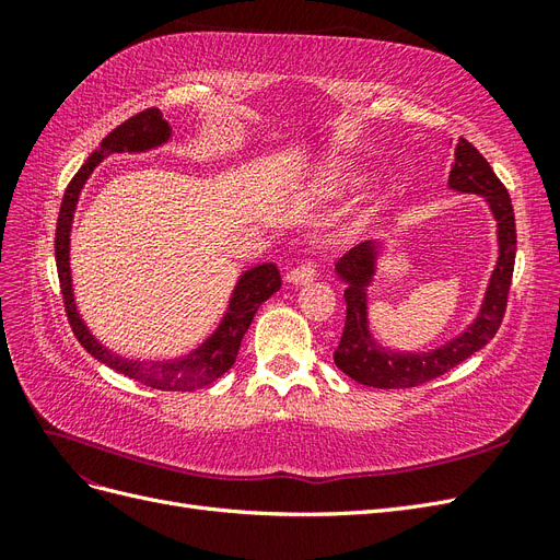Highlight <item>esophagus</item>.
Wrapping results in <instances>:
<instances>
[{"label": "esophagus", "mask_w": 560, "mask_h": 560, "mask_svg": "<svg viewBox=\"0 0 560 560\" xmlns=\"http://www.w3.org/2000/svg\"><path fill=\"white\" fill-rule=\"evenodd\" d=\"M315 280V266L313 264H301L287 273V282L292 284H308Z\"/></svg>", "instance_id": "obj_1"}]
</instances>
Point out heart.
<instances>
[{
	"instance_id": "obj_1",
	"label": "heart",
	"mask_w": 560,
	"mask_h": 560,
	"mask_svg": "<svg viewBox=\"0 0 560 560\" xmlns=\"http://www.w3.org/2000/svg\"><path fill=\"white\" fill-rule=\"evenodd\" d=\"M358 182V167L341 159H327L315 167L306 182H303V191L317 198H338L352 191Z\"/></svg>"
}]
</instances>
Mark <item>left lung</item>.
I'll use <instances>...</instances> for the list:
<instances>
[{
    "label": "left lung",
    "mask_w": 560,
    "mask_h": 560,
    "mask_svg": "<svg viewBox=\"0 0 560 560\" xmlns=\"http://www.w3.org/2000/svg\"><path fill=\"white\" fill-rule=\"evenodd\" d=\"M448 189L457 194L481 196L498 224V261L493 273H490L477 317L469 322L463 334L425 352L393 350L378 343L369 325V287L374 284L378 276L385 241L376 238L358 245L334 268L338 280L346 282L343 296L348 303L346 329L341 343L334 350V362L352 381L381 389L416 387L465 362L498 334L516 259V224L512 198L506 194L504 184L495 177L490 163L467 140H457L455 163L448 175Z\"/></svg>",
    "instance_id": "obj_1"
}]
</instances>
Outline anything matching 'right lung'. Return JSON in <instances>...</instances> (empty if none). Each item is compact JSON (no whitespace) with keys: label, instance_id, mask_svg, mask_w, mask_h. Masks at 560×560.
Returning a JSON list of instances; mask_svg holds the SVG:
<instances>
[{"label":"right lung","instance_id":"obj_1","mask_svg":"<svg viewBox=\"0 0 560 560\" xmlns=\"http://www.w3.org/2000/svg\"><path fill=\"white\" fill-rule=\"evenodd\" d=\"M173 138V128L165 121L161 109H147L135 114L128 121L114 128L107 138L100 142V147L79 167V173L72 177L70 186L62 196V206L58 214V229H56V264H58V278L67 317L79 343L91 352L97 362L107 364L109 369L118 371L132 381H140L149 387L156 389H171V393H191L217 381L233 366L235 354L241 350V341L245 331L249 329L254 313L259 311L266 299L273 296L280 290V270L276 264H257L238 276L233 292L229 296V306L219 319V325L206 341L198 343L182 358L175 360H130L109 350L103 341H97L93 331L83 322L77 299H74V282H72V266H70V249H72V224L74 212L79 206V198L83 186L93 175L95 167L112 154H147L151 149H161Z\"/></svg>","mask_w":560,"mask_h":560}]
</instances>
